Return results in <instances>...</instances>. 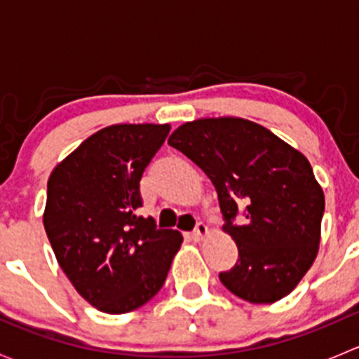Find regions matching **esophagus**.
<instances>
[{"label": "esophagus", "instance_id": "34e87169", "mask_svg": "<svg viewBox=\"0 0 359 359\" xmlns=\"http://www.w3.org/2000/svg\"><path fill=\"white\" fill-rule=\"evenodd\" d=\"M206 236H208V227H206L205 224L200 222L196 226V231L193 233V240L194 241H203Z\"/></svg>", "mask_w": 359, "mask_h": 359}]
</instances>
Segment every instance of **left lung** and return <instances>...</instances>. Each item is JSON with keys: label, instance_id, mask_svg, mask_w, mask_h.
<instances>
[{"label": "left lung", "instance_id": "left-lung-1", "mask_svg": "<svg viewBox=\"0 0 359 359\" xmlns=\"http://www.w3.org/2000/svg\"><path fill=\"white\" fill-rule=\"evenodd\" d=\"M168 144L215 186L224 231L238 262L224 287L252 304H273L300 283L318 255L325 194L311 163L266 126L245 118H201L180 125ZM238 209L248 222L233 226Z\"/></svg>", "mask_w": 359, "mask_h": 359}]
</instances>
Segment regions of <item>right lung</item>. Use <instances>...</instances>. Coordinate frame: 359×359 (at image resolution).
<instances>
[{"label":"right lung","instance_id":"1","mask_svg":"<svg viewBox=\"0 0 359 359\" xmlns=\"http://www.w3.org/2000/svg\"><path fill=\"white\" fill-rule=\"evenodd\" d=\"M170 125H111L53 168L43 226L76 292L107 314L144 306L163 287L182 234L144 219L139 184Z\"/></svg>","mask_w":359,"mask_h":359}]
</instances>
